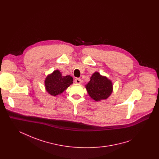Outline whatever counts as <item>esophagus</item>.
Instances as JSON below:
<instances>
[{
    "label": "esophagus",
    "mask_w": 159,
    "mask_h": 159,
    "mask_svg": "<svg viewBox=\"0 0 159 159\" xmlns=\"http://www.w3.org/2000/svg\"><path fill=\"white\" fill-rule=\"evenodd\" d=\"M75 82L76 83L79 84V83H81V79H79V78H76V79H75Z\"/></svg>",
    "instance_id": "obj_1"
}]
</instances>
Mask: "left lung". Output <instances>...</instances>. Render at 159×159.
Listing matches in <instances>:
<instances>
[{"label": "left lung", "instance_id": "left-lung-1", "mask_svg": "<svg viewBox=\"0 0 159 159\" xmlns=\"http://www.w3.org/2000/svg\"><path fill=\"white\" fill-rule=\"evenodd\" d=\"M91 80L86 85V89L92 98L95 101L106 99L113 92L111 80L101 76L98 72L91 76Z\"/></svg>", "mask_w": 159, "mask_h": 159}]
</instances>
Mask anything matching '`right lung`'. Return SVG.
<instances>
[{"label": "right lung", "instance_id": "add662e5", "mask_svg": "<svg viewBox=\"0 0 159 159\" xmlns=\"http://www.w3.org/2000/svg\"><path fill=\"white\" fill-rule=\"evenodd\" d=\"M71 76H62L59 70H55L46 77L45 85L46 91L52 96L62 93L73 83Z\"/></svg>", "mask_w": 159, "mask_h": 159}]
</instances>
